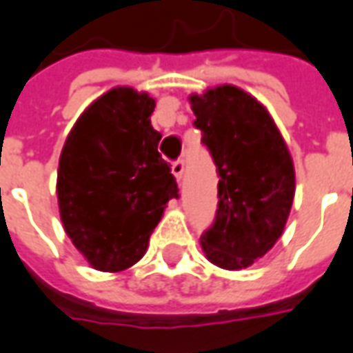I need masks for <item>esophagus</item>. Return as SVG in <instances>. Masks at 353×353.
<instances>
[{
  "label": "esophagus",
  "mask_w": 353,
  "mask_h": 353,
  "mask_svg": "<svg viewBox=\"0 0 353 353\" xmlns=\"http://www.w3.org/2000/svg\"><path fill=\"white\" fill-rule=\"evenodd\" d=\"M185 168H187V161H185L183 157H181V159H177L176 163L172 164V174H174L177 179H181L185 174Z\"/></svg>",
  "instance_id": "obj_1"
}]
</instances>
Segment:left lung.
I'll use <instances>...</instances> for the list:
<instances>
[{"label": "left lung", "instance_id": "obj_1", "mask_svg": "<svg viewBox=\"0 0 353 353\" xmlns=\"http://www.w3.org/2000/svg\"><path fill=\"white\" fill-rule=\"evenodd\" d=\"M194 127L216 166L215 221L202 249L223 270H243L281 237L296 192V172L281 132L256 99L234 85L190 97Z\"/></svg>", "mask_w": 353, "mask_h": 353}]
</instances>
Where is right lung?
Instances as JSON below:
<instances>
[{
	"label": "right lung",
	"instance_id": "obj_1",
	"mask_svg": "<svg viewBox=\"0 0 353 353\" xmlns=\"http://www.w3.org/2000/svg\"><path fill=\"white\" fill-rule=\"evenodd\" d=\"M155 101L116 88L83 112L57 170V202L67 236L101 271H123L145 254L166 203L179 196L151 127Z\"/></svg>",
	"mask_w": 353,
	"mask_h": 353
}]
</instances>
